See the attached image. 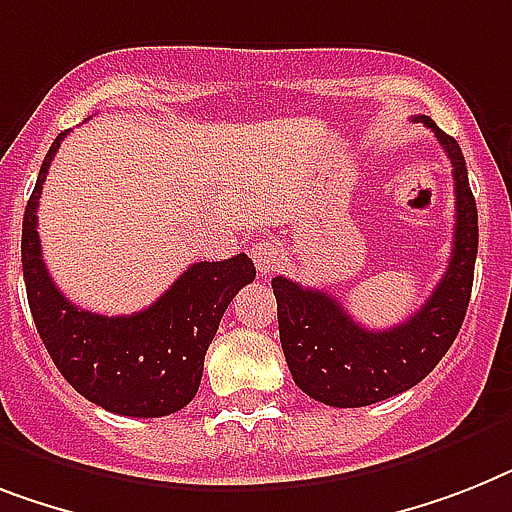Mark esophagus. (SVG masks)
<instances>
[{"instance_id": "1", "label": "esophagus", "mask_w": 512, "mask_h": 512, "mask_svg": "<svg viewBox=\"0 0 512 512\" xmlns=\"http://www.w3.org/2000/svg\"><path fill=\"white\" fill-rule=\"evenodd\" d=\"M251 259L259 269V277H269L272 272H277V266L282 264V251L277 246V240L272 238H259L251 246Z\"/></svg>"}]
</instances>
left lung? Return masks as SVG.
Masks as SVG:
<instances>
[{
  "instance_id": "1",
  "label": "left lung",
  "mask_w": 512,
  "mask_h": 512,
  "mask_svg": "<svg viewBox=\"0 0 512 512\" xmlns=\"http://www.w3.org/2000/svg\"><path fill=\"white\" fill-rule=\"evenodd\" d=\"M432 128L453 164L455 238L447 272L405 324L366 329L324 290L274 277L277 322L285 361L295 384L308 398L332 408H361L411 390L442 361L466 316L479 251V214L468 185L463 151L426 114L416 117Z\"/></svg>"
}]
</instances>
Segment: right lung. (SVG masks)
Wrapping results in <instances>:
<instances>
[{"instance_id":"1","label":"right lung","mask_w":512,"mask_h":512,"mask_svg":"<svg viewBox=\"0 0 512 512\" xmlns=\"http://www.w3.org/2000/svg\"><path fill=\"white\" fill-rule=\"evenodd\" d=\"M44 156L23 214V277L28 306L59 374L91 403L117 416L159 418L196 398L204 356L238 290L256 280L246 253L190 264L159 301L138 314L101 316L59 293L41 256L38 198L59 143Z\"/></svg>"}]
</instances>
